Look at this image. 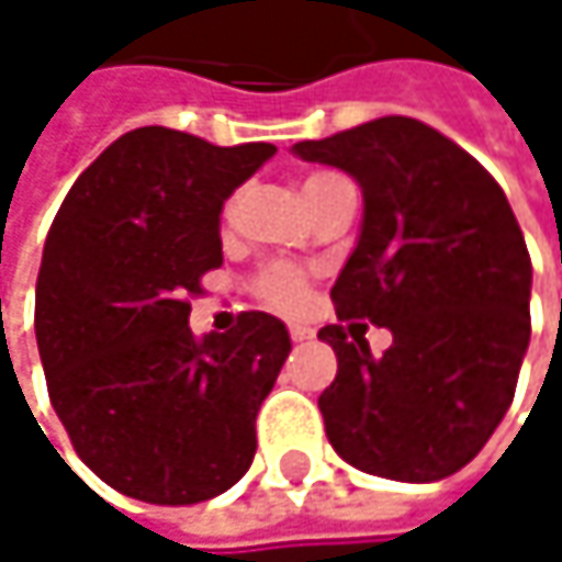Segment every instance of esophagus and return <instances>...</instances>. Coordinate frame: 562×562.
<instances>
[{
  "label": "esophagus",
  "instance_id": "1",
  "mask_svg": "<svg viewBox=\"0 0 562 562\" xmlns=\"http://www.w3.org/2000/svg\"><path fill=\"white\" fill-rule=\"evenodd\" d=\"M289 335H292V341H308V338H312V328H308V325H295V322H292V325H289Z\"/></svg>",
  "mask_w": 562,
  "mask_h": 562
}]
</instances>
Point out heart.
<instances>
[{
	"label": "heart",
	"instance_id": "obj_1",
	"mask_svg": "<svg viewBox=\"0 0 562 562\" xmlns=\"http://www.w3.org/2000/svg\"><path fill=\"white\" fill-rule=\"evenodd\" d=\"M341 188H351L345 175H338V171H312L302 181V198L315 201V198H325V194L341 191ZM257 292L277 308H295V305L305 302V277L299 270H292V267H270L257 280Z\"/></svg>",
	"mask_w": 562,
	"mask_h": 562
}]
</instances>
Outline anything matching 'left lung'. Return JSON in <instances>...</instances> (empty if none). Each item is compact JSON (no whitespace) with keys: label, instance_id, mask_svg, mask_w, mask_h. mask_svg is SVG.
<instances>
[{"label":"left lung","instance_id":"left-lung-1","mask_svg":"<svg viewBox=\"0 0 562 562\" xmlns=\"http://www.w3.org/2000/svg\"><path fill=\"white\" fill-rule=\"evenodd\" d=\"M292 156L351 175L361 231L331 299L384 325L374 358L341 325L318 331L338 374L318 396L335 452L391 482L469 465L514 400L530 345V257L505 191L465 149L409 116H381Z\"/></svg>","mask_w":562,"mask_h":562}]
</instances>
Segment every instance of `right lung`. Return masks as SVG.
I'll return each mask as SVG.
<instances>
[{"mask_svg": "<svg viewBox=\"0 0 562 562\" xmlns=\"http://www.w3.org/2000/svg\"><path fill=\"white\" fill-rule=\"evenodd\" d=\"M277 156L143 126L67 191L35 292L48 393L77 456L116 492L198 505L234 488L292 351L277 315L194 338L188 299L224 263V201Z\"/></svg>", "mask_w": 562, "mask_h": 562, "instance_id": "1", "label": "right lung"}]
</instances>
